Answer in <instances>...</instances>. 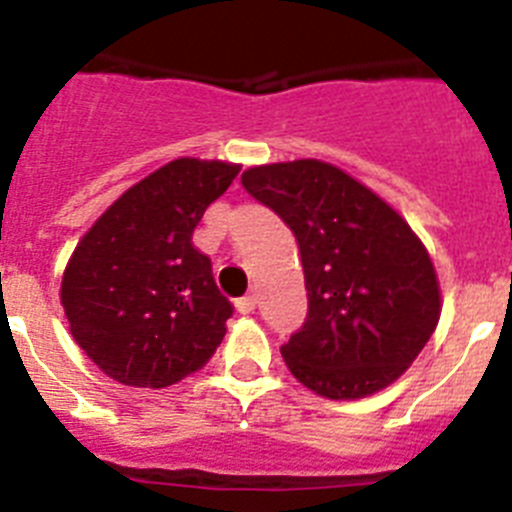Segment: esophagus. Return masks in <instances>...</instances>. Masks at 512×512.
Segmentation results:
<instances>
[{"instance_id": "34e87169", "label": "esophagus", "mask_w": 512, "mask_h": 512, "mask_svg": "<svg viewBox=\"0 0 512 512\" xmlns=\"http://www.w3.org/2000/svg\"><path fill=\"white\" fill-rule=\"evenodd\" d=\"M253 310H256V295H246L238 300V312H243V315H251Z\"/></svg>"}]
</instances>
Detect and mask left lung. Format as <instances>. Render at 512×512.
I'll list each match as a JSON object with an SVG mask.
<instances>
[{"mask_svg": "<svg viewBox=\"0 0 512 512\" xmlns=\"http://www.w3.org/2000/svg\"><path fill=\"white\" fill-rule=\"evenodd\" d=\"M241 182L300 246L307 318L282 346L289 372L328 400H359L395 382L441 315L418 235L372 189L315 158L253 166Z\"/></svg>", "mask_w": 512, "mask_h": 512, "instance_id": "1", "label": "left lung"}]
</instances>
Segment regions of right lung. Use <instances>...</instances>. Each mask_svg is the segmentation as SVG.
I'll return each instance as SVG.
<instances>
[{"instance_id": "1", "label": "right lung", "mask_w": 512, "mask_h": 512, "mask_svg": "<svg viewBox=\"0 0 512 512\" xmlns=\"http://www.w3.org/2000/svg\"><path fill=\"white\" fill-rule=\"evenodd\" d=\"M241 166L176 158L89 228L63 271L71 336L115 382L169 387L210 361L233 315L192 233Z\"/></svg>"}]
</instances>
